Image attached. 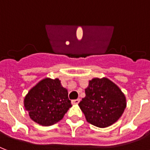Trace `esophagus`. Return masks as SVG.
Listing matches in <instances>:
<instances>
[{
  "label": "esophagus",
  "instance_id": "esophagus-1",
  "mask_svg": "<svg viewBox=\"0 0 150 150\" xmlns=\"http://www.w3.org/2000/svg\"><path fill=\"white\" fill-rule=\"evenodd\" d=\"M80 100H81L80 99L73 100H72V103H74V104H78V103H79V102H80Z\"/></svg>",
  "mask_w": 150,
  "mask_h": 150
}]
</instances>
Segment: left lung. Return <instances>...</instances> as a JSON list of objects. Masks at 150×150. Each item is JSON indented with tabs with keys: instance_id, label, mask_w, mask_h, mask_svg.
Returning <instances> with one entry per match:
<instances>
[{
	"instance_id": "obj_1",
	"label": "left lung",
	"mask_w": 150,
	"mask_h": 150,
	"mask_svg": "<svg viewBox=\"0 0 150 150\" xmlns=\"http://www.w3.org/2000/svg\"><path fill=\"white\" fill-rule=\"evenodd\" d=\"M88 122L104 128L122 116L127 107L123 92L106 77L93 78L85 88V97L79 103Z\"/></svg>"
}]
</instances>
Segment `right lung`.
<instances>
[{
  "label": "right lung",
  "instance_id": "obj_1",
  "mask_svg": "<svg viewBox=\"0 0 150 150\" xmlns=\"http://www.w3.org/2000/svg\"><path fill=\"white\" fill-rule=\"evenodd\" d=\"M23 104L29 116L41 126H51L60 121L71 106L68 91L60 80L44 78L26 95Z\"/></svg>",
  "mask_w": 150,
  "mask_h": 150
}]
</instances>
